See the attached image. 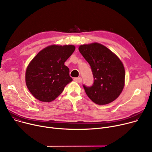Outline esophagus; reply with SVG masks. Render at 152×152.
<instances>
[{"label": "esophagus", "mask_w": 152, "mask_h": 152, "mask_svg": "<svg viewBox=\"0 0 152 152\" xmlns=\"http://www.w3.org/2000/svg\"><path fill=\"white\" fill-rule=\"evenodd\" d=\"M74 81L77 82V83H80L82 82V78L81 77H75L74 78Z\"/></svg>", "instance_id": "esophagus-1"}]
</instances>
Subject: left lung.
<instances>
[{
    "label": "left lung",
    "mask_w": 152,
    "mask_h": 152,
    "mask_svg": "<svg viewBox=\"0 0 152 152\" xmlns=\"http://www.w3.org/2000/svg\"><path fill=\"white\" fill-rule=\"evenodd\" d=\"M79 50L89 63L94 76L92 86L83 85L87 96L98 105L114 101L124 86L125 71L121 60L108 48L98 43L80 45Z\"/></svg>",
    "instance_id": "1"
}]
</instances>
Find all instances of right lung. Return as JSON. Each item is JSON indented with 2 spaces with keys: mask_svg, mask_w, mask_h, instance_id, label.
I'll list each match as a JSON object with an SVG mask.
<instances>
[{
  "mask_svg": "<svg viewBox=\"0 0 152 152\" xmlns=\"http://www.w3.org/2000/svg\"><path fill=\"white\" fill-rule=\"evenodd\" d=\"M75 47L50 45L39 52L29 64L26 71V84L37 100L50 102L73 81L69 68L64 65L74 52Z\"/></svg>",
  "mask_w": 152,
  "mask_h": 152,
  "instance_id": "right-lung-1",
  "label": "right lung"
}]
</instances>
